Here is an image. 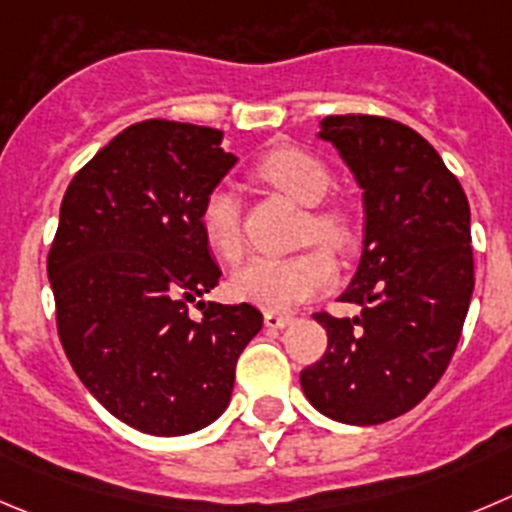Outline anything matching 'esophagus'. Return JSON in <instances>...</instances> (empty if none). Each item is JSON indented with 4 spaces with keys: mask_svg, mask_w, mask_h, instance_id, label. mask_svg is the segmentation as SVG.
Wrapping results in <instances>:
<instances>
[{
    "mask_svg": "<svg viewBox=\"0 0 512 512\" xmlns=\"http://www.w3.org/2000/svg\"><path fill=\"white\" fill-rule=\"evenodd\" d=\"M291 321H294V316L291 314H279V311H266L264 314V324L269 326V329H284V326H289Z\"/></svg>",
    "mask_w": 512,
    "mask_h": 512,
    "instance_id": "obj_1",
    "label": "esophagus"
}]
</instances>
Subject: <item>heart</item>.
<instances>
[{
  "instance_id": "heart-1",
  "label": "heart",
  "mask_w": 512,
  "mask_h": 512,
  "mask_svg": "<svg viewBox=\"0 0 512 512\" xmlns=\"http://www.w3.org/2000/svg\"><path fill=\"white\" fill-rule=\"evenodd\" d=\"M253 175L266 186L289 196L291 201L309 206L304 241L316 238L339 253L352 246L354 228L347 213L337 206H321L332 188V173L324 160L296 145H279L256 163ZM198 221L213 253L226 261L241 259V206L231 188H213L203 201ZM334 274H337V264L329 251L311 246L284 259L256 256L231 276V291L241 301L279 311L321 294L334 281Z\"/></svg>"
}]
</instances>
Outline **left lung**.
I'll return each instance as SVG.
<instances>
[{"label":"left lung","mask_w":512,"mask_h":512,"mask_svg":"<svg viewBox=\"0 0 512 512\" xmlns=\"http://www.w3.org/2000/svg\"><path fill=\"white\" fill-rule=\"evenodd\" d=\"M319 138L364 191L362 259L339 296L362 314H314L329 344L301 389L321 415L379 425L420 405L460 342L475 286L470 206L437 150L397 120L329 115Z\"/></svg>","instance_id":"left-lung-1"}]
</instances>
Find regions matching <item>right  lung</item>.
<instances>
[{
  "mask_svg": "<svg viewBox=\"0 0 512 512\" xmlns=\"http://www.w3.org/2000/svg\"><path fill=\"white\" fill-rule=\"evenodd\" d=\"M223 133L143 120L72 178L47 256L57 334L110 415L158 437L203 430L231 402L238 354L264 326L251 304L198 301L221 281L201 206L236 165Z\"/></svg>",
  "mask_w": 512,
  "mask_h": 512,
  "instance_id": "1",
  "label": "right lung"
}]
</instances>
